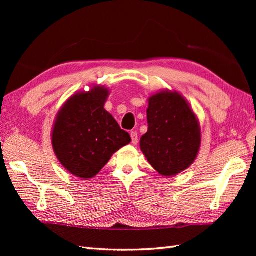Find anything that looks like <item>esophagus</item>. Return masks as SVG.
Here are the masks:
<instances>
[{
    "mask_svg": "<svg viewBox=\"0 0 256 256\" xmlns=\"http://www.w3.org/2000/svg\"><path fill=\"white\" fill-rule=\"evenodd\" d=\"M131 138H132V143L134 145H136L138 143V132H131Z\"/></svg>",
    "mask_w": 256,
    "mask_h": 256,
    "instance_id": "1",
    "label": "esophagus"
}]
</instances>
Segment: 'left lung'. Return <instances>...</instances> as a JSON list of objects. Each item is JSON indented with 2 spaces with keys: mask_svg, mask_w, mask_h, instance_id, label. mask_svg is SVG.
Segmentation results:
<instances>
[{
  "mask_svg": "<svg viewBox=\"0 0 256 256\" xmlns=\"http://www.w3.org/2000/svg\"><path fill=\"white\" fill-rule=\"evenodd\" d=\"M148 130L140 148L160 175L170 177L184 172L197 158L200 124L187 100L177 91L164 90L148 98Z\"/></svg>",
  "mask_w": 256,
  "mask_h": 256,
  "instance_id": "8db88e82",
  "label": "left lung"
}]
</instances>
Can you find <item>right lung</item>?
<instances>
[{
	"instance_id": "right-lung-1",
	"label": "right lung",
	"mask_w": 256,
	"mask_h": 256,
	"mask_svg": "<svg viewBox=\"0 0 256 256\" xmlns=\"http://www.w3.org/2000/svg\"><path fill=\"white\" fill-rule=\"evenodd\" d=\"M108 96V89L102 86L77 92L64 102L52 126V144L58 160L84 180L98 175L116 150L131 142L130 134L104 108Z\"/></svg>"
}]
</instances>
